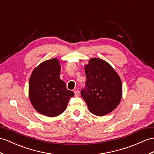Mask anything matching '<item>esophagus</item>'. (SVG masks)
Returning <instances> with one entry per match:
<instances>
[{
	"mask_svg": "<svg viewBox=\"0 0 154 154\" xmlns=\"http://www.w3.org/2000/svg\"><path fill=\"white\" fill-rule=\"evenodd\" d=\"M74 95L76 96V97L78 96V95H79V94H80V91H78V90H75V91H74Z\"/></svg>",
	"mask_w": 154,
	"mask_h": 154,
	"instance_id": "obj_1",
	"label": "esophagus"
}]
</instances>
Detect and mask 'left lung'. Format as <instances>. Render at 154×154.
<instances>
[{"mask_svg":"<svg viewBox=\"0 0 154 154\" xmlns=\"http://www.w3.org/2000/svg\"><path fill=\"white\" fill-rule=\"evenodd\" d=\"M87 80L81 95L93 114L106 115L118 106L122 97L120 78L110 64L92 58L85 66Z\"/></svg>","mask_w":154,"mask_h":154,"instance_id":"obj_1","label":"left lung"}]
</instances>
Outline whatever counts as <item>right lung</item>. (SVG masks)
<instances>
[{"label": "right lung", "mask_w": 154, "mask_h": 154, "mask_svg": "<svg viewBox=\"0 0 154 154\" xmlns=\"http://www.w3.org/2000/svg\"><path fill=\"white\" fill-rule=\"evenodd\" d=\"M60 71L59 61L53 58L36 66L29 79V95L32 105L37 112L48 117L62 114L74 95L60 79Z\"/></svg>", "instance_id": "obj_1"}]
</instances>
